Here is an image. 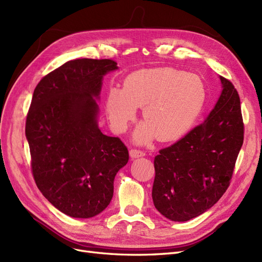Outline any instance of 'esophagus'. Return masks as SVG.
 Segmentation results:
<instances>
[{"label": "esophagus", "mask_w": 262, "mask_h": 262, "mask_svg": "<svg viewBox=\"0 0 262 262\" xmlns=\"http://www.w3.org/2000/svg\"><path fill=\"white\" fill-rule=\"evenodd\" d=\"M130 156H131V158H139V157L145 156V152H144V151L141 150V149H135V148H133V149L130 150Z\"/></svg>", "instance_id": "1"}]
</instances>
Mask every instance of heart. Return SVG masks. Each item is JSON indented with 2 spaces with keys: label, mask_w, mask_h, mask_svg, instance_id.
<instances>
[{
  "label": "heart",
  "mask_w": 262,
  "mask_h": 262,
  "mask_svg": "<svg viewBox=\"0 0 262 262\" xmlns=\"http://www.w3.org/2000/svg\"><path fill=\"white\" fill-rule=\"evenodd\" d=\"M207 98L203 80L172 67L134 71L123 89L112 88L106 97V113L112 127L123 132L143 106L142 122L134 133L138 143L155 138L161 142L180 139L202 114Z\"/></svg>",
  "instance_id": "b5f03b06"
}]
</instances>
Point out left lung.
Masks as SVG:
<instances>
[{
	"instance_id": "obj_1",
	"label": "left lung",
	"mask_w": 262,
	"mask_h": 262,
	"mask_svg": "<svg viewBox=\"0 0 262 262\" xmlns=\"http://www.w3.org/2000/svg\"><path fill=\"white\" fill-rule=\"evenodd\" d=\"M222 93L207 119L155 157L152 202L172 221L204 213L227 191L244 141L239 96L220 77Z\"/></svg>"
}]
</instances>
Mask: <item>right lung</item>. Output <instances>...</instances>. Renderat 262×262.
Segmentation results:
<instances>
[{
	"mask_svg": "<svg viewBox=\"0 0 262 262\" xmlns=\"http://www.w3.org/2000/svg\"><path fill=\"white\" fill-rule=\"evenodd\" d=\"M113 59L65 62L35 86L26 120L31 170L47 200L73 218H92L110 205L117 172L129 152L97 125L103 77Z\"/></svg>",
	"mask_w": 262,
	"mask_h": 262,
	"instance_id": "obj_1",
	"label": "right lung"
}]
</instances>
